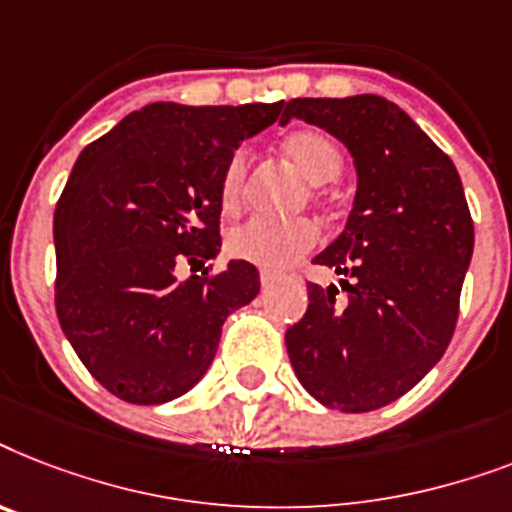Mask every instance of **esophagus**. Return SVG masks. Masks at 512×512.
<instances>
[{
	"instance_id": "34e87169",
	"label": "esophagus",
	"mask_w": 512,
	"mask_h": 512,
	"mask_svg": "<svg viewBox=\"0 0 512 512\" xmlns=\"http://www.w3.org/2000/svg\"><path fill=\"white\" fill-rule=\"evenodd\" d=\"M275 280H277V277L272 275V272H261V288H264V290L272 288V285H275Z\"/></svg>"
}]
</instances>
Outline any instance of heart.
Returning <instances> with one entry per match:
<instances>
[{"instance_id": "obj_1", "label": "heart", "mask_w": 512, "mask_h": 512, "mask_svg": "<svg viewBox=\"0 0 512 512\" xmlns=\"http://www.w3.org/2000/svg\"><path fill=\"white\" fill-rule=\"evenodd\" d=\"M282 153L298 169V174L312 182L309 198L322 200L330 182L341 177L343 150L341 145L322 129H296L282 140ZM245 174H248V153L237 150L227 158L219 177V206L224 214H235L243 200ZM317 245V227L309 219H251L227 235V253L232 259L248 261L267 272H282L293 267L298 259Z\"/></svg>"}]
</instances>
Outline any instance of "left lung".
<instances>
[{"label": "left lung", "instance_id": "1", "mask_svg": "<svg viewBox=\"0 0 512 512\" xmlns=\"http://www.w3.org/2000/svg\"><path fill=\"white\" fill-rule=\"evenodd\" d=\"M301 118L349 147L357 198L346 230L314 259L338 288L309 282L306 314L285 333L301 386L330 410L370 412L418 386L447 351L473 256V219L449 155L394 102L298 97Z\"/></svg>", "mask_w": 512, "mask_h": 512}]
</instances>
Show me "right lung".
<instances>
[{
    "label": "right lung",
    "mask_w": 512,
    "mask_h": 512,
    "mask_svg": "<svg viewBox=\"0 0 512 512\" xmlns=\"http://www.w3.org/2000/svg\"><path fill=\"white\" fill-rule=\"evenodd\" d=\"M282 102L134 110L81 150L55 208V309L92 378L129 404L187 394L216 354L224 320L251 304L259 272L179 280L219 253V177Z\"/></svg>",
    "instance_id": "add662e5"
}]
</instances>
